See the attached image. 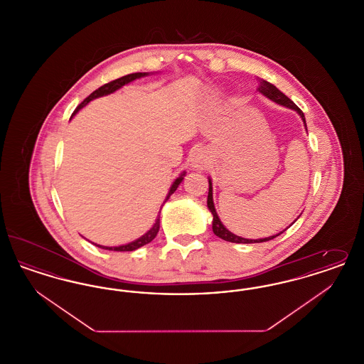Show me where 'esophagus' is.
I'll return each instance as SVG.
<instances>
[{
	"label": "esophagus",
	"instance_id": "1",
	"mask_svg": "<svg viewBox=\"0 0 364 364\" xmlns=\"http://www.w3.org/2000/svg\"><path fill=\"white\" fill-rule=\"evenodd\" d=\"M206 165V154L202 150H198L192 156V166L193 168H203Z\"/></svg>",
	"mask_w": 364,
	"mask_h": 364
}]
</instances>
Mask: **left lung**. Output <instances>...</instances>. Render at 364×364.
I'll use <instances>...</instances> for the list:
<instances>
[{
	"instance_id": "1",
	"label": "left lung",
	"mask_w": 364,
	"mask_h": 364,
	"mask_svg": "<svg viewBox=\"0 0 364 364\" xmlns=\"http://www.w3.org/2000/svg\"><path fill=\"white\" fill-rule=\"evenodd\" d=\"M258 91L262 92L264 97H267L269 100H272V101H274V102H277V104L282 105V106H287V107H289V109H294V110H296V112L300 114L301 120L304 122V127H306V129H307L304 113H303V112H301V110L294 105V102H292V101H291V100H289L284 92H281V91L278 90L277 87L274 86V85H272V83H269V82H266V80H263V79H260V77H258ZM208 210L211 211V214H213V232H214V235H215V236H218V237H221V239H223V240H225V242H242V244L269 242V240H272V239L277 237V236H279V235L282 233V232H279L278 235L270 236V237H264V239H259V240H251V239H244V237H240V236H236V235H233L232 232H229V230L226 229L225 226L223 225L221 220H220V218H218V215H217L215 208H214V202H213V187H211V180H210V178H208ZM296 220H297V218H296ZM296 220H294V221H296ZM294 223H292V224H294Z\"/></svg>"
}]
</instances>
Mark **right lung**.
Masks as SVG:
<instances>
[{"mask_svg":"<svg viewBox=\"0 0 364 364\" xmlns=\"http://www.w3.org/2000/svg\"><path fill=\"white\" fill-rule=\"evenodd\" d=\"M149 73H146V72H136V73H129V75H125V76H122L120 79H116V80H113V82H109V83H106L104 86L100 87L98 90H95L94 92H91L88 97H87L86 100L82 102V104L79 105L76 109H75V112L72 113V116H70V119L83 107V106H86L90 101H92V100H95V98H100V97H104V95H107V94H112V92H114L116 90H119V88H122L124 85H128L129 82H132V80H135V79H139V77H143V76H147ZM184 174H181L180 177H177L176 180H174L173 184H172V187H171V190L168 192V196H166V199H165V202L171 198V195L173 193L174 191L177 190V187L180 186V183L183 181V178H184ZM164 202V203H165ZM158 230H159V217L156 218V224L153 225V228L147 232V233H144L141 237H139L136 239L135 242H128V244H124V245H119V247H104V245H97V247H101V248H105V250H109V251H135V250H138L140 247H143V245H146V244H149L150 242H153L154 240V237L156 236V233H158Z\"/></svg>","mask_w":364,"mask_h":364,"instance_id":"obj_1","label":"right lung"}]
</instances>
